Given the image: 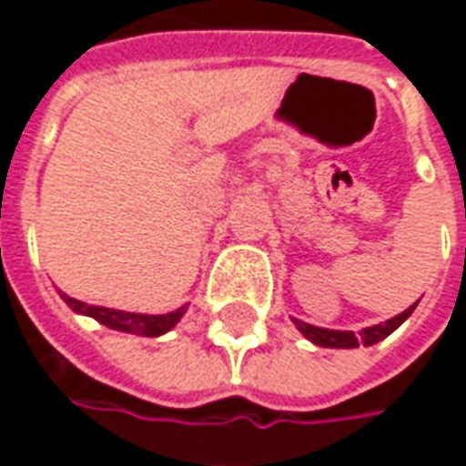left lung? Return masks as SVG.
<instances>
[{
	"label": "left lung",
	"mask_w": 466,
	"mask_h": 466,
	"mask_svg": "<svg viewBox=\"0 0 466 466\" xmlns=\"http://www.w3.org/2000/svg\"><path fill=\"white\" fill-rule=\"evenodd\" d=\"M414 307H417V302L411 304V307H407V309H404L401 314H397V317L387 319V322L374 324V327H364L360 334L342 332V329H324V327H314V324L302 322V319H297V317H292V322L294 327H297V329H299L309 342L317 344V347H329V350H354V347H360V344L371 347V344L381 342L384 337H390V334L394 332L401 322H407V317L414 312Z\"/></svg>",
	"instance_id": "left-lung-1"
}]
</instances>
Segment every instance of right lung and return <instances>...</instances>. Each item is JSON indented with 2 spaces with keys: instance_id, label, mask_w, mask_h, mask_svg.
Returning <instances> with one entry per match:
<instances>
[{
  "instance_id": "obj_1",
  "label": "right lung",
  "mask_w": 466,
  "mask_h": 466,
  "mask_svg": "<svg viewBox=\"0 0 466 466\" xmlns=\"http://www.w3.org/2000/svg\"><path fill=\"white\" fill-rule=\"evenodd\" d=\"M59 297L69 304V309L76 314H85V317H92L99 324H105L109 329H116V332L127 334H139V337H162L169 329H174L179 319L187 312L189 304H184L179 309L167 314H137V312H122V309H109V307H96V304L79 302L69 294L59 292Z\"/></svg>"
}]
</instances>
